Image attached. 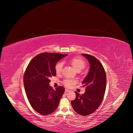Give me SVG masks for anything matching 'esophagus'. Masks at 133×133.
Returning a JSON list of instances; mask_svg holds the SVG:
<instances>
[{"label": "esophagus", "mask_w": 133, "mask_h": 133, "mask_svg": "<svg viewBox=\"0 0 133 133\" xmlns=\"http://www.w3.org/2000/svg\"><path fill=\"white\" fill-rule=\"evenodd\" d=\"M69 91H70V90H69V89H65V94H67V92H69Z\"/></svg>", "instance_id": "esophagus-1"}]
</instances>
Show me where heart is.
I'll list each match as a JSON object with an SVG mask.
<instances>
[{"label": "heart", "instance_id": "b5f03b06", "mask_svg": "<svg viewBox=\"0 0 133 133\" xmlns=\"http://www.w3.org/2000/svg\"><path fill=\"white\" fill-rule=\"evenodd\" d=\"M69 62L75 69L80 71L85 66V62L80 57H74L69 60ZM63 64L62 62L58 63L55 65V71L57 74H60L62 71ZM76 81L74 79H67L64 81V84L67 87H71L75 84Z\"/></svg>", "mask_w": 133, "mask_h": 133}]
</instances>
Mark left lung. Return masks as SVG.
I'll return each instance as SVG.
<instances>
[{"label":"left lung","instance_id":"obj_1","mask_svg":"<svg viewBox=\"0 0 133 133\" xmlns=\"http://www.w3.org/2000/svg\"><path fill=\"white\" fill-rule=\"evenodd\" d=\"M90 64L89 73L82 84L85 87V92L80 95L75 91L76 98L71 102L74 110L82 115H89L94 112L101 104L105 94L107 76L104 68L99 60L93 56L82 54Z\"/></svg>","mask_w":133,"mask_h":133}]
</instances>
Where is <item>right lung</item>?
Here are the masks:
<instances>
[{
  "instance_id": "add662e5",
  "label": "right lung",
  "mask_w": 133,
  "mask_h": 133,
  "mask_svg": "<svg viewBox=\"0 0 133 133\" xmlns=\"http://www.w3.org/2000/svg\"><path fill=\"white\" fill-rule=\"evenodd\" d=\"M68 55L43 53L32 59L26 68L23 82L27 98L38 113L49 115L57 109L65 90L63 87L53 89L50 78L56 75L55 65Z\"/></svg>"
}]
</instances>
